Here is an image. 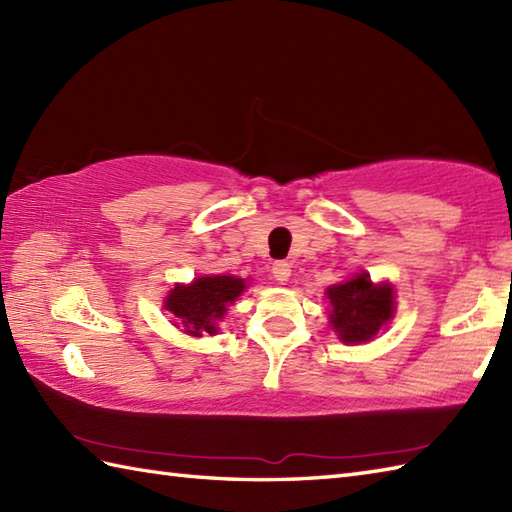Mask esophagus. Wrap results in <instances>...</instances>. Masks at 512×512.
<instances>
[{"instance_id":"1","label":"esophagus","mask_w":512,"mask_h":512,"mask_svg":"<svg viewBox=\"0 0 512 512\" xmlns=\"http://www.w3.org/2000/svg\"><path fill=\"white\" fill-rule=\"evenodd\" d=\"M270 273H273V277L279 281V284H286V281L290 279V264L288 262H275Z\"/></svg>"}]
</instances>
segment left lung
Returning a JSON list of instances; mask_svg holds the SVG:
<instances>
[{"instance_id": "1", "label": "left lung", "mask_w": 512, "mask_h": 512, "mask_svg": "<svg viewBox=\"0 0 512 512\" xmlns=\"http://www.w3.org/2000/svg\"><path fill=\"white\" fill-rule=\"evenodd\" d=\"M325 295L330 299V325L343 343L372 341L396 310L394 286L374 284L367 273L334 284Z\"/></svg>"}]
</instances>
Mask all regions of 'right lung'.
<instances>
[{"label": "right lung", "instance_id": "1", "mask_svg": "<svg viewBox=\"0 0 512 512\" xmlns=\"http://www.w3.org/2000/svg\"><path fill=\"white\" fill-rule=\"evenodd\" d=\"M244 288V279L233 275L198 277L189 286L176 284V288H171L165 310L191 336L215 334L217 321L224 319L228 306L242 295Z\"/></svg>", "mask_w": 512, "mask_h": 512}]
</instances>
